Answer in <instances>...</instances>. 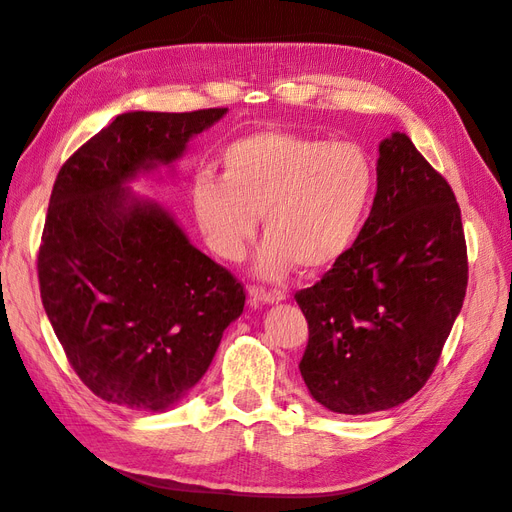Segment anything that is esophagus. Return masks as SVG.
Masks as SVG:
<instances>
[{
  "label": "esophagus",
  "mask_w": 512,
  "mask_h": 512,
  "mask_svg": "<svg viewBox=\"0 0 512 512\" xmlns=\"http://www.w3.org/2000/svg\"><path fill=\"white\" fill-rule=\"evenodd\" d=\"M284 299H286V294L282 290L250 286V301L252 303H277V301H284Z\"/></svg>",
  "instance_id": "esophagus-1"
}]
</instances>
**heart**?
<instances>
[{
    "label": "heart",
    "instance_id": "obj_1",
    "mask_svg": "<svg viewBox=\"0 0 512 512\" xmlns=\"http://www.w3.org/2000/svg\"><path fill=\"white\" fill-rule=\"evenodd\" d=\"M376 192V170L356 143L262 130L222 149V175L200 173L194 213L211 250L243 258L262 213L267 239L256 271L282 277L294 265L327 269L359 235Z\"/></svg>",
    "mask_w": 512,
    "mask_h": 512
}]
</instances>
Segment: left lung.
<instances>
[{
  "mask_svg": "<svg viewBox=\"0 0 512 512\" xmlns=\"http://www.w3.org/2000/svg\"><path fill=\"white\" fill-rule=\"evenodd\" d=\"M374 207L350 250L297 299L309 393L337 414L389 410L423 389L461 312L468 247L448 181L406 134L380 143Z\"/></svg>",
  "mask_w": 512,
  "mask_h": 512,
  "instance_id": "1",
  "label": "left lung"
}]
</instances>
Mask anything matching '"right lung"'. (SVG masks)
Here are the masks:
<instances>
[{
  "instance_id": "right-lung-1",
  "label": "right lung",
  "mask_w": 512,
  "mask_h": 512,
  "mask_svg": "<svg viewBox=\"0 0 512 512\" xmlns=\"http://www.w3.org/2000/svg\"><path fill=\"white\" fill-rule=\"evenodd\" d=\"M228 108L123 113L59 168L38 250L44 312L104 401L164 412L205 376L245 288L123 185L175 162Z\"/></svg>"
}]
</instances>
